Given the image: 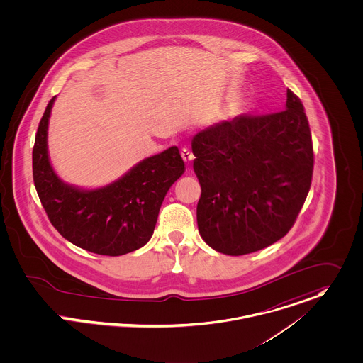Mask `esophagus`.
I'll return each instance as SVG.
<instances>
[{
	"mask_svg": "<svg viewBox=\"0 0 363 363\" xmlns=\"http://www.w3.org/2000/svg\"><path fill=\"white\" fill-rule=\"evenodd\" d=\"M181 156H182L184 162H186V164H189V162L194 160L192 152H191L189 149H186V147H182V149H181Z\"/></svg>",
	"mask_w": 363,
	"mask_h": 363,
	"instance_id": "34e87169",
	"label": "esophagus"
}]
</instances>
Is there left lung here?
Wrapping results in <instances>:
<instances>
[{
    "label": "left lung",
    "mask_w": 363,
    "mask_h": 363,
    "mask_svg": "<svg viewBox=\"0 0 363 363\" xmlns=\"http://www.w3.org/2000/svg\"><path fill=\"white\" fill-rule=\"evenodd\" d=\"M201 195V237L214 250L247 255L292 228L312 184L313 146L302 101L285 110L214 123L192 139Z\"/></svg>",
    "instance_id": "8db88e82"
}]
</instances>
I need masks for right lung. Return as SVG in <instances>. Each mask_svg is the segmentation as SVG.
<instances>
[{"label":"right lung","mask_w":363,"mask_h":363,"mask_svg":"<svg viewBox=\"0 0 363 363\" xmlns=\"http://www.w3.org/2000/svg\"><path fill=\"white\" fill-rule=\"evenodd\" d=\"M55 96L41 117L33 147V181L54 228L84 250L121 256L146 245L153 235L162 201L184 174L177 146L138 162L116 182L81 189L62 182L47 152V129Z\"/></svg>","instance_id":"obj_1"}]
</instances>
